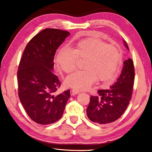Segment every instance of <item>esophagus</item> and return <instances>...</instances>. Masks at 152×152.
Returning <instances> with one entry per match:
<instances>
[{"label":"esophagus","instance_id":"34e87169","mask_svg":"<svg viewBox=\"0 0 152 152\" xmlns=\"http://www.w3.org/2000/svg\"><path fill=\"white\" fill-rule=\"evenodd\" d=\"M72 94H78V93H79L80 91H78V90L73 89L72 91Z\"/></svg>","mask_w":152,"mask_h":152}]
</instances>
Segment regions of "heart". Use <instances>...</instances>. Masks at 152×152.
Segmentation results:
<instances>
[{"instance_id":"obj_1","label":"heart","mask_w":152,"mask_h":152,"mask_svg":"<svg viewBox=\"0 0 152 152\" xmlns=\"http://www.w3.org/2000/svg\"><path fill=\"white\" fill-rule=\"evenodd\" d=\"M79 59L85 60L84 70L76 71L66 79L67 86L78 91L87 90L96 80L109 82L117 76L121 60V53L117 46L99 38H87L80 41L74 50L62 47L56 56L60 70L70 73L74 70Z\"/></svg>"}]
</instances>
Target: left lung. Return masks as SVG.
Wrapping results in <instances>:
<instances>
[{
	"label": "left lung",
	"mask_w": 152,
	"mask_h": 152,
	"mask_svg": "<svg viewBox=\"0 0 152 152\" xmlns=\"http://www.w3.org/2000/svg\"><path fill=\"white\" fill-rule=\"evenodd\" d=\"M129 50L127 43L123 40ZM135 78L133 61L131 58L124 61L117 81L108 90H99V96H91L86 109L88 119L99 124L114 122L121 116L132 99Z\"/></svg>",
	"instance_id": "8db88e82"
}]
</instances>
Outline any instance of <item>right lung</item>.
Listing matches in <instances>:
<instances>
[{
  "instance_id": "1",
  "label": "right lung",
  "mask_w": 152,
  "mask_h": 152,
  "mask_svg": "<svg viewBox=\"0 0 152 152\" xmlns=\"http://www.w3.org/2000/svg\"><path fill=\"white\" fill-rule=\"evenodd\" d=\"M70 33L45 29L29 41L17 72L20 102L33 121L49 125L60 119L70 97V90L54 94L61 82L53 71L56 50Z\"/></svg>"
}]
</instances>
